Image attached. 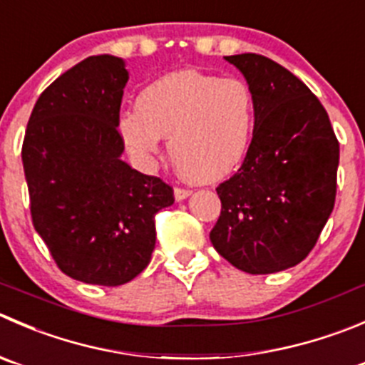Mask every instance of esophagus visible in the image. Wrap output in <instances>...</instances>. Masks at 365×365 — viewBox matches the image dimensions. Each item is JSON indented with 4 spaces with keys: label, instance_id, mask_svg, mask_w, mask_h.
<instances>
[{
    "label": "esophagus",
    "instance_id": "1",
    "mask_svg": "<svg viewBox=\"0 0 365 365\" xmlns=\"http://www.w3.org/2000/svg\"><path fill=\"white\" fill-rule=\"evenodd\" d=\"M190 194H192V190L187 189V187H176V189H175V197H176V201L185 200V197H189Z\"/></svg>",
    "mask_w": 365,
    "mask_h": 365
}]
</instances>
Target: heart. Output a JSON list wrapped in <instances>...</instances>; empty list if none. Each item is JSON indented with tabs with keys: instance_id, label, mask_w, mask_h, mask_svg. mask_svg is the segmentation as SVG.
I'll return each instance as SVG.
<instances>
[{
	"instance_id": "obj_1",
	"label": "heart",
	"mask_w": 365,
	"mask_h": 365,
	"mask_svg": "<svg viewBox=\"0 0 365 365\" xmlns=\"http://www.w3.org/2000/svg\"><path fill=\"white\" fill-rule=\"evenodd\" d=\"M253 91L239 78L182 69L148 85L135 110L119 121L126 146L137 157L157 153L169 137V157L183 175L214 182L235 171L255 130Z\"/></svg>"
}]
</instances>
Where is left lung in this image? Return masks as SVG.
<instances>
[{"instance_id": "left-lung-1", "label": "left lung", "mask_w": 365, "mask_h": 365, "mask_svg": "<svg viewBox=\"0 0 365 365\" xmlns=\"http://www.w3.org/2000/svg\"><path fill=\"white\" fill-rule=\"evenodd\" d=\"M253 91L255 130L239 171L217 187L215 251L250 274L299 264L330 217L339 140L327 110L298 76L257 53L225 56Z\"/></svg>"}]
</instances>
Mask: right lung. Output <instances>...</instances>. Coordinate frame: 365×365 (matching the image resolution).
Listing matches in <instances>:
<instances>
[{
	"mask_svg": "<svg viewBox=\"0 0 365 365\" xmlns=\"http://www.w3.org/2000/svg\"><path fill=\"white\" fill-rule=\"evenodd\" d=\"M125 62L98 55L60 74L38 96L23 140L35 230L60 271L118 287L146 269L155 214L175 203L173 187L121 160Z\"/></svg>",
	"mask_w": 365,
	"mask_h": 365,
	"instance_id": "1",
	"label": "right lung"
}]
</instances>
